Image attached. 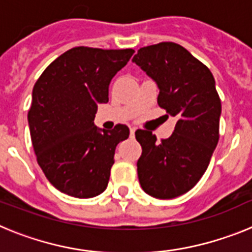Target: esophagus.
<instances>
[{
	"instance_id": "1",
	"label": "esophagus",
	"mask_w": 252,
	"mask_h": 252,
	"mask_svg": "<svg viewBox=\"0 0 252 252\" xmlns=\"http://www.w3.org/2000/svg\"><path fill=\"white\" fill-rule=\"evenodd\" d=\"M135 131H136V128H135V127H131V128H130L131 136H133V135H135Z\"/></svg>"
}]
</instances>
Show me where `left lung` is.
Wrapping results in <instances>:
<instances>
[{"label": "left lung", "mask_w": 252, "mask_h": 252, "mask_svg": "<svg viewBox=\"0 0 252 252\" xmlns=\"http://www.w3.org/2000/svg\"><path fill=\"white\" fill-rule=\"evenodd\" d=\"M132 62L157 83L158 103L177 117L174 132L157 141L137 130L142 148L137 175L144 192L159 199L179 197L199 182L220 139L221 99L212 73L175 43L141 48Z\"/></svg>", "instance_id": "8db88e82"}]
</instances>
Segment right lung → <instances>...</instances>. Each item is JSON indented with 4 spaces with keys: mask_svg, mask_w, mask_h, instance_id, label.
<instances>
[{
    "mask_svg": "<svg viewBox=\"0 0 252 252\" xmlns=\"http://www.w3.org/2000/svg\"><path fill=\"white\" fill-rule=\"evenodd\" d=\"M135 51L78 46L65 51L40 75L28 113L31 141L44 174L58 190L75 198L101 194L110 180L117 144L130 130L94 125L108 86Z\"/></svg>",
    "mask_w": 252,
    "mask_h": 252,
    "instance_id": "right-lung-1",
    "label": "right lung"
}]
</instances>
